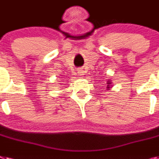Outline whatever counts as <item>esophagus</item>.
I'll use <instances>...</instances> for the list:
<instances>
[{"mask_svg": "<svg viewBox=\"0 0 159 159\" xmlns=\"http://www.w3.org/2000/svg\"><path fill=\"white\" fill-rule=\"evenodd\" d=\"M77 72H78V73H77V74H78V76H79V77H82V76L84 75V73L82 69H81V70H78Z\"/></svg>", "mask_w": 159, "mask_h": 159, "instance_id": "obj_1", "label": "esophagus"}]
</instances>
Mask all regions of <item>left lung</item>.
Masks as SVG:
<instances>
[{"instance_id":"8db88e82","label":"left lung","mask_w":159,"mask_h":159,"mask_svg":"<svg viewBox=\"0 0 159 159\" xmlns=\"http://www.w3.org/2000/svg\"><path fill=\"white\" fill-rule=\"evenodd\" d=\"M111 87H112V82H111V80L108 79L107 82V90H110V89Z\"/></svg>"}]
</instances>
